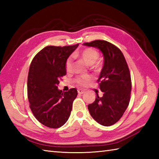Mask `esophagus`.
Returning <instances> with one entry per match:
<instances>
[{"label": "esophagus", "mask_w": 159, "mask_h": 159, "mask_svg": "<svg viewBox=\"0 0 159 159\" xmlns=\"http://www.w3.org/2000/svg\"><path fill=\"white\" fill-rule=\"evenodd\" d=\"M85 92V90H83V89H78V93H79V94H83V93H84Z\"/></svg>", "instance_id": "obj_1"}]
</instances>
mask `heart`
<instances>
[{
    "label": "heart",
    "mask_w": 159,
    "mask_h": 159,
    "mask_svg": "<svg viewBox=\"0 0 159 159\" xmlns=\"http://www.w3.org/2000/svg\"><path fill=\"white\" fill-rule=\"evenodd\" d=\"M80 56L83 60L88 65H93V63L96 62L99 57V52L97 51L96 49L92 48H87L84 49L83 51L80 52ZM72 62H73V57L70 56L66 61L65 63V68L67 72H71L72 68ZM98 65H96L95 67L96 68L98 67ZM92 80V77L88 75V74H85V75L77 76L75 79V82L79 84V85L85 86L89 83L91 80Z\"/></svg>",
    "instance_id": "obj_1"
}]
</instances>
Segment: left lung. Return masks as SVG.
I'll return each instance as SVG.
<instances>
[{
    "label": "left lung",
    "instance_id": "obj_1",
    "mask_svg": "<svg viewBox=\"0 0 159 159\" xmlns=\"http://www.w3.org/2000/svg\"><path fill=\"white\" fill-rule=\"evenodd\" d=\"M96 47L103 53L104 62L98 83L104 93H96V100L88 105L91 116L98 123L110 126L122 117L129 104L132 89L131 77L126 61L120 48L105 40L83 43Z\"/></svg>",
    "mask_w": 159,
    "mask_h": 159
}]
</instances>
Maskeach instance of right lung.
Returning a JSON list of instances; mask_svg holds the SVG:
<instances>
[{
    "label": "right lung",
    "mask_w": 159,
    "mask_h": 159,
    "mask_svg": "<svg viewBox=\"0 0 159 159\" xmlns=\"http://www.w3.org/2000/svg\"><path fill=\"white\" fill-rule=\"evenodd\" d=\"M78 46H46L31 63L27 80L29 107L36 119L48 128L62 126L70 117L77 90L64 92L57 85L66 74V59Z\"/></svg>",
    "instance_id": "1"
}]
</instances>
